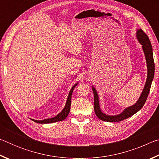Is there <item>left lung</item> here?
<instances>
[{
    "mask_svg": "<svg viewBox=\"0 0 159 159\" xmlns=\"http://www.w3.org/2000/svg\"><path fill=\"white\" fill-rule=\"evenodd\" d=\"M136 37L138 39L139 43L142 45V50L144 53L145 59H146L147 66V78L146 83H145L144 88L142 90L140 97L138 100L133 106H130L125 109L122 113L120 114L110 116L104 114L101 111L100 106H99V100L98 92L95 88L93 86V92L94 94V109L97 116L98 118L107 122H118L126 119L129 117L136 114L137 112L140 110L146 102L147 97L149 95L151 85H152V80L154 76V61L153 57V50L151 42L149 39V37L141 29L137 31Z\"/></svg>",
    "mask_w": 159,
    "mask_h": 159,
    "instance_id": "obj_1",
    "label": "left lung"
}]
</instances>
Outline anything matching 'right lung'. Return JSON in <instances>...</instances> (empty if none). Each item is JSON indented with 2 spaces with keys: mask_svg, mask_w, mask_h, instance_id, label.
I'll return each mask as SVG.
<instances>
[{
  "mask_svg": "<svg viewBox=\"0 0 159 159\" xmlns=\"http://www.w3.org/2000/svg\"><path fill=\"white\" fill-rule=\"evenodd\" d=\"M78 84H79L78 83H76V84H75L73 87L71 88V90L69 91V93L68 98H67V100H66L65 106H64L62 111H61L60 113H59V114L56 116L53 117V118H46V119L41 120H34V119H31H31L33 120V121L38 123H55V122H57V121H61V120H63L65 119L70 111V109H71V99L72 93H73L74 89Z\"/></svg>",
  "mask_w": 159,
  "mask_h": 159,
  "instance_id": "right-lung-1",
  "label": "right lung"
}]
</instances>
